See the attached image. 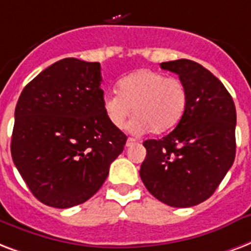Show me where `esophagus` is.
<instances>
[{"label": "esophagus", "instance_id": "34e87169", "mask_svg": "<svg viewBox=\"0 0 251 251\" xmlns=\"http://www.w3.org/2000/svg\"><path fill=\"white\" fill-rule=\"evenodd\" d=\"M136 143H137V140L133 139V137H128L126 145H127V147H132V145H135Z\"/></svg>", "mask_w": 251, "mask_h": 251}]
</instances>
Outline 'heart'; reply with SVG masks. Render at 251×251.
<instances>
[{
    "mask_svg": "<svg viewBox=\"0 0 251 251\" xmlns=\"http://www.w3.org/2000/svg\"><path fill=\"white\" fill-rule=\"evenodd\" d=\"M187 104V89L179 78L152 69H140L118 83V94H106L102 108L115 128H123L132 114L131 129L160 135L179 123Z\"/></svg>",
    "mask_w": 251,
    "mask_h": 251,
    "instance_id": "1",
    "label": "heart"
}]
</instances>
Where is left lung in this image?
<instances>
[{"label":"left lung","mask_w":251,"mask_h":251,"mask_svg":"<svg viewBox=\"0 0 251 251\" xmlns=\"http://www.w3.org/2000/svg\"><path fill=\"white\" fill-rule=\"evenodd\" d=\"M179 75L187 104L174 131L145 140L141 180L156 199L187 208L212 195L236 157V107L219 78L187 59L161 63Z\"/></svg>","instance_id":"1"}]
</instances>
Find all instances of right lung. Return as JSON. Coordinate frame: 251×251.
Wrapping results in <instances>:
<instances>
[{
	"label": "right lung",
	"instance_id": "right-lung-1",
	"mask_svg": "<svg viewBox=\"0 0 251 251\" xmlns=\"http://www.w3.org/2000/svg\"><path fill=\"white\" fill-rule=\"evenodd\" d=\"M100 64L68 57L39 73L15 107L11 157L32 195L55 208L90 199L127 136L103 108Z\"/></svg>",
	"mask_w": 251,
	"mask_h": 251
}]
</instances>
